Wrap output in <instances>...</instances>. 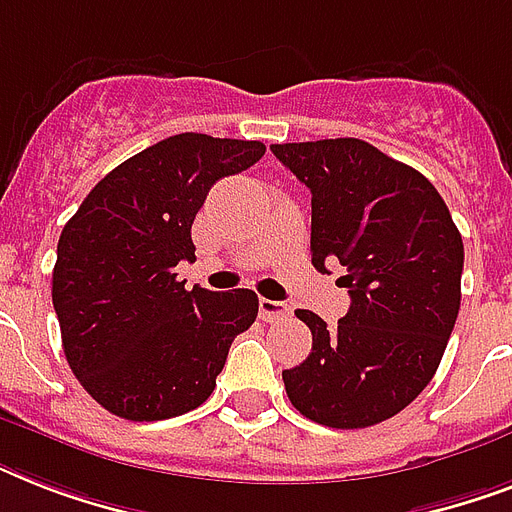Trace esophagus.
Here are the masks:
<instances>
[{"label":"esophagus","mask_w":512,"mask_h":512,"mask_svg":"<svg viewBox=\"0 0 512 512\" xmlns=\"http://www.w3.org/2000/svg\"><path fill=\"white\" fill-rule=\"evenodd\" d=\"M292 308L287 303H279V300H265L260 297V319L263 321H276V319H287Z\"/></svg>","instance_id":"obj_1"}]
</instances>
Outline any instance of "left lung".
<instances>
[{"label": "left lung", "mask_w": 512, "mask_h": 512, "mask_svg": "<svg viewBox=\"0 0 512 512\" xmlns=\"http://www.w3.org/2000/svg\"><path fill=\"white\" fill-rule=\"evenodd\" d=\"M273 156L311 188V257L329 260L350 308L329 329L297 311L313 335L303 364L284 369L297 412L327 428L390 420L433 380L460 313L465 249L428 177L358 138L281 143Z\"/></svg>", "instance_id": "1"}]
</instances>
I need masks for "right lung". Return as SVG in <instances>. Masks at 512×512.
<instances>
[{
	"instance_id": "obj_1",
	"label": "right lung",
	"mask_w": 512,
	"mask_h": 512,
	"mask_svg": "<svg viewBox=\"0 0 512 512\" xmlns=\"http://www.w3.org/2000/svg\"><path fill=\"white\" fill-rule=\"evenodd\" d=\"M260 140L183 132L100 180L60 233L52 305L82 388L116 417L154 422L201 406L233 337L257 319L252 289H185L191 225L220 177L260 162Z\"/></svg>"
}]
</instances>
